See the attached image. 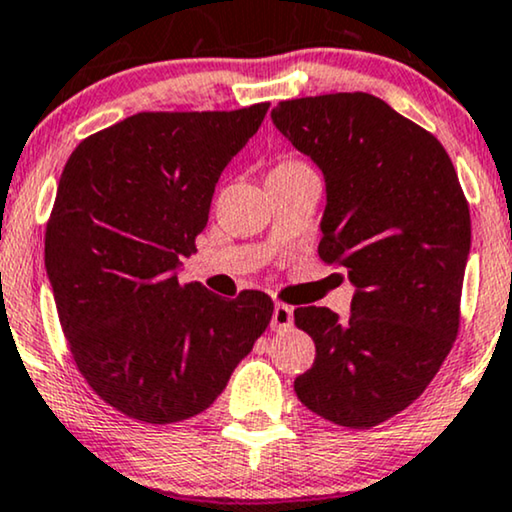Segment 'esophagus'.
Returning <instances> with one entry per match:
<instances>
[{"label": "esophagus", "instance_id": "1", "mask_svg": "<svg viewBox=\"0 0 512 512\" xmlns=\"http://www.w3.org/2000/svg\"><path fill=\"white\" fill-rule=\"evenodd\" d=\"M272 329L275 331H284V329H291V324H294V308L287 303H275V310H272Z\"/></svg>", "mask_w": 512, "mask_h": 512}]
</instances>
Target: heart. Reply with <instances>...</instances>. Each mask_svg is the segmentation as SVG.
Instances as JSON below:
<instances>
[{
    "label": "heart",
    "instance_id": "heart-1",
    "mask_svg": "<svg viewBox=\"0 0 512 512\" xmlns=\"http://www.w3.org/2000/svg\"><path fill=\"white\" fill-rule=\"evenodd\" d=\"M282 164H289V162H280V164H277V167H282Z\"/></svg>",
    "mask_w": 512,
    "mask_h": 512
}]
</instances>
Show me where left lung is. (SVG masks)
<instances>
[{
	"instance_id": "1",
	"label": "left lung",
	"mask_w": 512,
	"mask_h": 512,
	"mask_svg": "<svg viewBox=\"0 0 512 512\" xmlns=\"http://www.w3.org/2000/svg\"><path fill=\"white\" fill-rule=\"evenodd\" d=\"M272 122L327 178L317 254L357 287L348 320L294 310L317 350L294 390L317 416L367 430L423 395L459 336L468 199L442 143L371 94L280 101Z\"/></svg>"
}]
</instances>
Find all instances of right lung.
Instances as JSON below:
<instances>
[{
	"label": "right lung",
	"instance_id": "right-lung-1",
	"mask_svg": "<svg viewBox=\"0 0 512 512\" xmlns=\"http://www.w3.org/2000/svg\"><path fill=\"white\" fill-rule=\"evenodd\" d=\"M270 103L138 112L86 136L58 183L44 258L79 374L134 421H185L214 404L268 329L272 298L225 301L178 284L225 164Z\"/></svg>",
	"mask_w": 512,
	"mask_h": 512
}]
</instances>
